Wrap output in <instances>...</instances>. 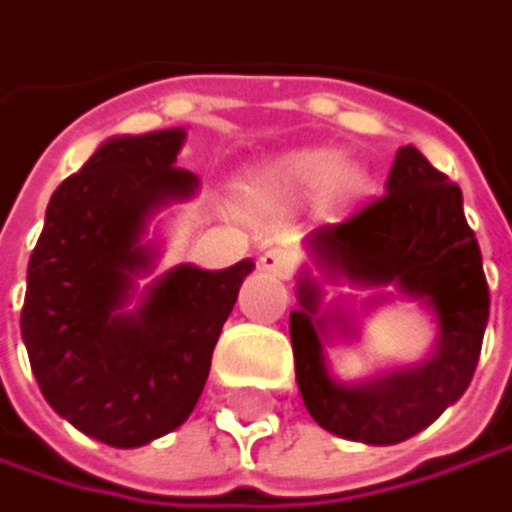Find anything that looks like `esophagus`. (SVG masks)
Segmentation results:
<instances>
[{"label":"esophagus","instance_id":"obj_1","mask_svg":"<svg viewBox=\"0 0 512 512\" xmlns=\"http://www.w3.org/2000/svg\"><path fill=\"white\" fill-rule=\"evenodd\" d=\"M258 267L270 276H288L291 270V258H288V251L282 248H267L261 258H258Z\"/></svg>","mask_w":512,"mask_h":512}]
</instances>
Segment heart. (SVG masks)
<instances>
[{
  "label": "heart",
  "mask_w": 512,
  "mask_h": 512,
  "mask_svg": "<svg viewBox=\"0 0 512 512\" xmlns=\"http://www.w3.org/2000/svg\"><path fill=\"white\" fill-rule=\"evenodd\" d=\"M369 170L333 146H303L264 161L248 179L251 197L279 209H300L324 200L333 215L354 209L369 191Z\"/></svg>",
  "instance_id": "obj_1"
}]
</instances>
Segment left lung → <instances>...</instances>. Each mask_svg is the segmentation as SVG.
I'll list each match as a JSON object with an SVG mask.
<instances>
[{
    "label": "left lung",
    "instance_id": "1",
    "mask_svg": "<svg viewBox=\"0 0 512 512\" xmlns=\"http://www.w3.org/2000/svg\"><path fill=\"white\" fill-rule=\"evenodd\" d=\"M384 188L387 194L354 218L306 236L312 267L306 264L297 276L291 312L294 369L306 411L321 429L372 447L414 438L462 399L489 321L483 258L465 221L459 185L417 146H402ZM324 284L366 290L361 315L344 295L327 304ZM393 299L430 312L436 324L430 354L363 382L336 379L326 348L359 338L362 318Z\"/></svg>",
    "mask_w": 512,
    "mask_h": 512
}]
</instances>
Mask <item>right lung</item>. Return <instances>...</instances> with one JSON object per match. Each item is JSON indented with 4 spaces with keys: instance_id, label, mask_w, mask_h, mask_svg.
<instances>
[{
    "instance_id": "1",
    "label": "right lung",
    "mask_w": 512,
    "mask_h": 512,
    "mask_svg": "<svg viewBox=\"0 0 512 512\" xmlns=\"http://www.w3.org/2000/svg\"><path fill=\"white\" fill-rule=\"evenodd\" d=\"M185 128L104 140L47 203L20 315L47 405L110 447H143L194 411L212 348L254 261L227 270L179 264L152 276V218L197 194L176 167ZM149 278L146 286H140Z\"/></svg>"
}]
</instances>
